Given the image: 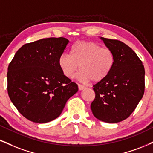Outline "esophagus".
<instances>
[{
	"label": "esophagus",
	"mask_w": 153,
	"mask_h": 153,
	"mask_svg": "<svg viewBox=\"0 0 153 153\" xmlns=\"http://www.w3.org/2000/svg\"><path fill=\"white\" fill-rule=\"evenodd\" d=\"M85 87L83 85H78V89L79 91H82V90H85Z\"/></svg>",
	"instance_id": "34e87169"
}]
</instances>
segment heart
Listing matches in <instances>:
<instances>
[{
    "mask_svg": "<svg viewBox=\"0 0 153 153\" xmlns=\"http://www.w3.org/2000/svg\"><path fill=\"white\" fill-rule=\"evenodd\" d=\"M113 51L103 48L94 42L78 41L71 48V55L62 53L58 58V66L68 78L74 77L79 65V78L82 82H100L105 79L115 65Z\"/></svg>",
    "mask_w": 153,
    "mask_h": 153,
    "instance_id": "obj_1",
    "label": "heart"
}]
</instances>
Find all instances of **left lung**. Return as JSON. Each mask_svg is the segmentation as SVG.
<instances>
[{
    "mask_svg": "<svg viewBox=\"0 0 153 153\" xmlns=\"http://www.w3.org/2000/svg\"><path fill=\"white\" fill-rule=\"evenodd\" d=\"M113 51L115 65L108 76L93 85L92 113L97 119L116 123L131 115L145 91V68L137 54L123 42L102 38Z\"/></svg>",
    "mask_w": 153,
    "mask_h": 153,
    "instance_id": "obj_1",
    "label": "left lung"
}]
</instances>
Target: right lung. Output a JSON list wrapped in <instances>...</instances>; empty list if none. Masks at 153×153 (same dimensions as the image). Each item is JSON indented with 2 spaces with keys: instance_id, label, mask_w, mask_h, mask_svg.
Masks as SVG:
<instances>
[{
  "instance_id": "obj_1",
  "label": "right lung",
  "mask_w": 153,
  "mask_h": 153,
  "mask_svg": "<svg viewBox=\"0 0 153 153\" xmlns=\"http://www.w3.org/2000/svg\"><path fill=\"white\" fill-rule=\"evenodd\" d=\"M69 40L48 38L23 45L15 54L7 73L10 100L23 116L45 123L57 118L78 85L62 74L58 58Z\"/></svg>"
}]
</instances>
